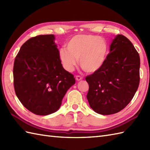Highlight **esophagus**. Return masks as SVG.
<instances>
[{"label":"esophagus","instance_id":"esophagus-1","mask_svg":"<svg viewBox=\"0 0 150 150\" xmlns=\"http://www.w3.org/2000/svg\"><path fill=\"white\" fill-rule=\"evenodd\" d=\"M82 79H83V77H81V76H80V75H77V76H76V80H77V81H79L82 80Z\"/></svg>","mask_w":150,"mask_h":150}]
</instances>
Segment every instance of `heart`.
<instances>
[{
	"mask_svg": "<svg viewBox=\"0 0 150 150\" xmlns=\"http://www.w3.org/2000/svg\"><path fill=\"white\" fill-rule=\"evenodd\" d=\"M65 48L60 50L59 57L64 68L72 71L79 59L81 68L87 73L99 69L106 60L108 46L106 41L92 35H77L73 37Z\"/></svg>",
	"mask_w": 150,
	"mask_h": 150,
	"instance_id": "1",
	"label": "heart"
}]
</instances>
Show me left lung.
Here are the masks:
<instances>
[{"label": "left lung", "mask_w": 150, "mask_h": 150, "mask_svg": "<svg viewBox=\"0 0 150 150\" xmlns=\"http://www.w3.org/2000/svg\"><path fill=\"white\" fill-rule=\"evenodd\" d=\"M140 57L128 38L118 35L101 68L88 75L87 98L90 107L101 115L123 110L137 90L140 82Z\"/></svg>", "instance_id": "1"}]
</instances>
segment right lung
Segmentation results:
<instances>
[{
	"label": "right lung",
	"mask_w": 150,
	"mask_h": 150,
	"mask_svg": "<svg viewBox=\"0 0 150 150\" xmlns=\"http://www.w3.org/2000/svg\"><path fill=\"white\" fill-rule=\"evenodd\" d=\"M54 35H40L24 42L15 57L13 84L22 105L38 115L59 110L63 97L75 83L63 68Z\"/></svg>",
	"instance_id": "obj_1"
}]
</instances>
